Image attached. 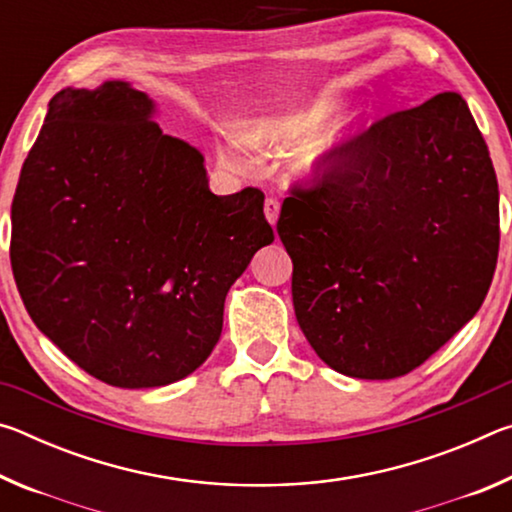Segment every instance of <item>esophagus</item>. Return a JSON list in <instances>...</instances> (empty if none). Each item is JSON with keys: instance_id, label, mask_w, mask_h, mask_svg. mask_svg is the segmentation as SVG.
<instances>
[{"instance_id": "esophagus-1", "label": "esophagus", "mask_w": 512, "mask_h": 512, "mask_svg": "<svg viewBox=\"0 0 512 512\" xmlns=\"http://www.w3.org/2000/svg\"><path fill=\"white\" fill-rule=\"evenodd\" d=\"M264 214H266V221L275 225L277 223V216H280V201L273 196H268L264 201Z\"/></svg>"}]
</instances>
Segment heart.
I'll return each instance as SVG.
<instances>
[{
    "mask_svg": "<svg viewBox=\"0 0 512 512\" xmlns=\"http://www.w3.org/2000/svg\"><path fill=\"white\" fill-rule=\"evenodd\" d=\"M336 110H339V103L320 101L314 108L298 112V115L262 121V124H257L253 131H250L248 142L262 151L287 153L308 140L311 134L327 126L336 115ZM352 137L354 128H350L348 124L329 126L314 141L302 146L296 160L298 169L302 173H307V176H318V173L332 169L334 164L343 158ZM223 158L230 164H237V167H244L246 164L244 153H241L237 146H223Z\"/></svg>",
    "mask_w": 512,
    "mask_h": 512,
    "instance_id": "heart-1",
    "label": "heart"
}]
</instances>
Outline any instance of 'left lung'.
I'll list each match as a JSON object with an SVG mask.
<instances>
[{"label": "left lung", "mask_w": 512, "mask_h": 512, "mask_svg": "<svg viewBox=\"0 0 512 512\" xmlns=\"http://www.w3.org/2000/svg\"><path fill=\"white\" fill-rule=\"evenodd\" d=\"M298 325L329 368L402 377L483 305L499 255V187L461 94L440 92L352 137L284 198Z\"/></svg>", "instance_id": "obj_1"}]
</instances>
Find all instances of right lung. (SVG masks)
Masks as SVG:
<instances>
[{"instance_id":"add662e5","label":"right lung","mask_w":512,"mask_h":512,"mask_svg":"<svg viewBox=\"0 0 512 512\" xmlns=\"http://www.w3.org/2000/svg\"><path fill=\"white\" fill-rule=\"evenodd\" d=\"M124 81L60 90L22 164L11 266L33 323L92 377L155 388L210 357L223 302L273 228L264 194L216 196Z\"/></svg>"}]
</instances>
